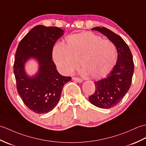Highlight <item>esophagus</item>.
<instances>
[{
  "label": "esophagus",
  "instance_id": "34e87169",
  "mask_svg": "<svg viewBox=\"0 0 146 146\" xmlns=\"http://www.w3.org/2000/svg\"><path fill=\"white\" fill-rule=\"evenodd\" d=\"M72 80H75V81L77 82H79V83H81L83 82V80L81 79H79V78H77V77H72Z\"/></svg>",
  "mask_w": 146,
  "mask_h": 146
}]
</instances>
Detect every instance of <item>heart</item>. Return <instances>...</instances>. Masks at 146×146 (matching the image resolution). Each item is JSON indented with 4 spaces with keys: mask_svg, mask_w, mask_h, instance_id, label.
<instances>
[{
    "mask_svg": "<svg viewBox=\"0 0 146 146\" xmlns=\"http://www.w3.org/2000/svg\"><path fill=\"white\" fill-rule=\"evenodd\" d=\"M117 52L114 43L90 32L71 35L66 43L54 47L52 57L61 72L70 74L78 69L94 79L107 76L115 66Z\"/></svg>",
    "mask_w": 146,
    "mask_h": 146,
    "instance_id": "obj_1",
    "label": "heart"
}]
</instances>
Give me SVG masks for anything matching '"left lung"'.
<instances>
[{"instance_id": "1", "label": "left lung", "mask_w": 146, "mask_h": 146, "mask_svg": "<svg viewBox=\"0 0 146 146\" xmlns=\"http://www.w3.org/2000/svg\"><path fill=\"white\" fill-rule=\"evenodd\" d=\"M97 31L108 38L115 45L117 59L106 78L95 82L96 91L89 98L90 102L98 108L110 109L124 98L130 88L134 73L133 57L127 44L123 38L106 27H96Z\"/></svg>"}]
</instances>
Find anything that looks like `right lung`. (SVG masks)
<instances>
[{
  "instance_id": "right-lung-1",
  "label": "right lung",
  "mask_w": 146,
  "mask_h": 146,
  "mask_svg": "<svg viewBox=\"0 0 146 146\" xmlns=\"http://www.w3.org/2000/svg\"><path fill=\"white\" fill-rule=\"evenodd\" d=\"M64 32L57 27L37 25L25 35L16 50L14 72L17 91L27 108L37 114L54 109L64 84L71 80L58 72L52 60L54 45ZM31 59L38 64V72L33 76L25 70V64Z\"/></svg>"
}]
</instances>
